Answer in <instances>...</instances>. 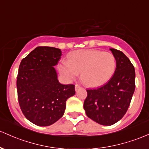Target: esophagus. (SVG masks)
Masks as SVG:
<instances>
[{
    "mask_svg": "<svg viewBox=\"0 0 149 149\" xmlns=\"http://www.w3.org/2000/svg\"><path fill=\"white\" fill-rule=\"evenodd\" d=\"M81 88V86H80L79 85H78V84H76V86H75V89H76V91H78V90H79Z\"/></svg>",
    "mask_w": 149,
    "mask_h": 149,
    "instance_id": "esophagus-1",
    "label": "esophagus"
}]
</instances>
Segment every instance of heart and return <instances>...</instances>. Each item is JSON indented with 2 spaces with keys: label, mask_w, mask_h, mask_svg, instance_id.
<instances>
[{
  "label": "heart",
  "mask_w": 149,
  "mask_h": 149,
  "mask_svg": "<svg viewBox=\"0 0 149 149\" xmlns=\"http://www.w3.org/2000/svg\"><path fill=\"white\" fill-rule=\"evenodd\" d=\"M116 68V58L109 52L99 50H78L73 52L69 60H63L58 69L66 79H76L81 73L83 83L97 87L110 78Z\"/></svg>",
  "instance_id": "b5f03b06"
}]
</instances>
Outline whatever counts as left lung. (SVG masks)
Returning <instances> with one entry per match:
<instances>
[{"label": "left lung", "mask_w": 149, "mask_h": 149, "mask_svg": "<svg viewBox=\"0 0 149 149\" xmlns=\"http://www.w3.org/2000/svg\"><path fill=\"white\" fill-rule=\"evenodd\" d=\"M116 58L111 79L96 89L87 90L83 107L90 119L102 125H112L127 112L135 90V69L125 54L110 49Z\"/></svg>", "instance_id": "1"}]
</instances>
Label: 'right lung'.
Instances as JSON below:
<instances>
[{
  "label": "right lung",
  "mask_w": 149,
  "mask_h": 149,
  "mask_svg": "<svg viewBox=\"0 0 149 149\" xmlns=\"http://www.w3.org/2000/svg\"><path fill=\"white\" fill-rule=\"evenodd\" d=\"M61 56L59 49L37 47L22 58L17 76V98L24 117L37 126L55 123L63 115L67 99L75 86L58 82L54 66Z\"/></svg>",
  "instance_id": "obj_1"
}]
</instances>
